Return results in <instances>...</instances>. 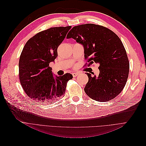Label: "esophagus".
Instances as JSON below:
<instances>
[{
  "instance_id": "esophagus-1",
  "label": "esophagus",
  "mask_w": 146,
  "mask_h": 146,
  "mask_svg": "<svg viewBox=\"0 0 146 146\" xmlns=\"http://www.w3.org/2000/svg\"><path fill=\"white\" fill-rule=\"evenodd\" d=\"M79 75V73H78V72H74V73H72V76L74 77H76L77 76H78Z\"/></svg>"
}]
</instances>
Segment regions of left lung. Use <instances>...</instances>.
Instances as JSON below:
<instances>
[{"instance_id":"8db88e82","label":"left lung","mask_w":146,"mask_h":146,"mask_svg":"<svg viewBox=\"0 0 146 146\" xmlns=\"http://www.w3.org/2000/svg\"><path fill=\"white\" fill-rule=\"evenodd\" d=\"M66 38H73L83 44L86 61L84 66L99 63L98 76L86 73L88 77L84 88L86 94L102 102H107L120 94L129 77L130 64L117 35L104 26L86 24L75 26Z\"/></svg>"}]
</instances>
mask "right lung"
Masks as SVG:
<instances>
[{
	"mask_svg": "<svg viewBox=\"0 0 146 146\" xmlns=\"http://www.w3.org/2000/svg\"><path fill=\"white\" fill-rule=\"evenodd\" d=\"M70 26L51 27L29 39L21 52L19 77L21 86L31 99L42 103H54L63 98L69 73L54 78L49 63L58 56L57 48L66 38Z\"/></svg>",
	"mask_w": 146,
	"mask_h": 146,
	"instance_id": "add662e5",
	"label": "right lung"
}]
</instances>
